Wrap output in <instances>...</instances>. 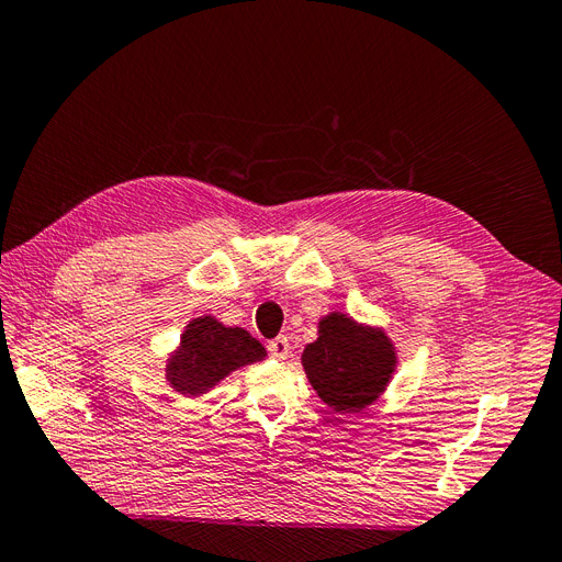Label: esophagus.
Wrapping results in <instances>:
<instances>
[{
    "mask_svg": "<svg viewBox=\"0 0 562 562\" xmlns=\"http://www.w3.org/2000/svg\"><path fill=\"white\" fill-rule=\"evenodd\" d=\"M267 351H269L271 359L285 361L288 356H291V342H288V337L279 335V337H274V339H269V342H267Z\"/></svg>",
    "mask_w": 562,
    "mask_h": 562,
    "instance_id": "1",
    "label": "esophagus"
}]
</instances>
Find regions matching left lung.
<instances>
[{"label":"left lung","mask_w":562,"mask_h":562,"mask_svg":"<svg viewBox=\"0 0 562 562\" xmlns=\"http://www.w3.org/2000/svg\"><path fill=\"white\" fill-rule=\"evenodd\" d=\"M302 366L323 403L337 413H361L389 384L396 353L382 330L330 314L318 323V339L304 349Z\"/></svg>","instance_id":"obj_1"}]
</instances>
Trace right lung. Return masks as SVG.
<instances>
[{
    "label": "right lung",
    "instance_id": "obj_1",
    "mask_svg": "<svg viewBox=\"0 0 562 562\" xmlns=\"http://www.w3.org/2000/svg\"><path fill=\"white\" fill-rule=\"evenodd\" d=\"M262 356L265 347L244 328H225L213 316L194 318L166 368L168 382L180 394L196 396L232 370L260 361Z\"/></svg>",
    "mask_w": 562,
    "mask_h": 562
}]
</instances>
